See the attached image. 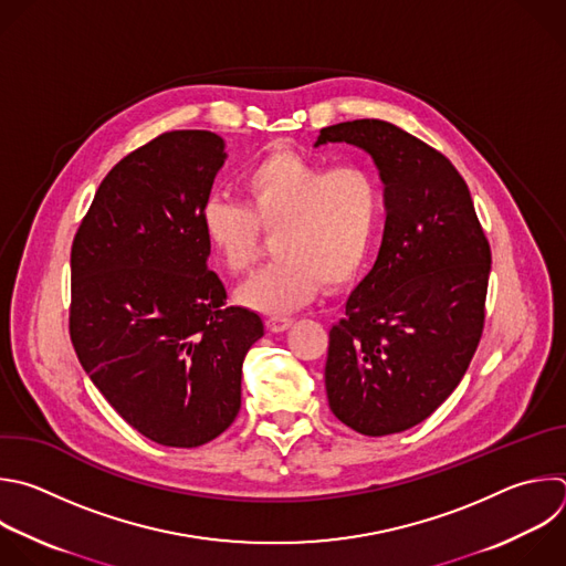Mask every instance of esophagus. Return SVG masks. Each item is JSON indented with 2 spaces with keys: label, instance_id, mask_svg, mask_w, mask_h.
I'll return each mask as SVG.
<instances>
[{
  "label": "esophagus",
  "instance_id": "obj_1",
  "mask_svg": "<svg viewBox=\"0 0 566 566\" xmlns=\"http://www.w3.org/2000/svg\"><path fill=\"white\" fill-rule=\"evenodd\" d=\"M291 324H293L291 317H269V319H266V328H269L271 333H282V331H286Z\"/></svg>",
  "mask_w": 566,
  "mask_h": 566
}]
</instances>
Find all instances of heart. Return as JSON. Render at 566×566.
I'll return each instance as SVG.
<instances>
[{
    "label": "heart",
    "instance_id": "b5f03b06",
    "mask_svg": "<svg viewBox=\"0 0 566 566\" xmlns=\"http://www.w3.org/2000/svg\"><path fill=\"white\" fill-rule=\"evenodd\" d=\"M244 205L211 200L205 235L233 273H247L262 233H275L277 260L238 289V302L266 315L308 304L319 282L346 284L361 266L380 220V186L364 166L328 168L291 150H275L242 177Z\"/></svg>",
    "mask_w": 566,
    "mask_h": 566
}]
</instances>
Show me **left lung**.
<instances>
[{
	"mask_svg": "<svg viewBox=\"0 0 566 566\" xmlns=\"http://www.w3.org/2000/svg\"><path fill=\"white\" fill-rule=\"evenodd\" d=\"M339 142L378 166L387 224L378 260L328 331L324 385L339 422L380 438L427 420L464 378L484 326L491 249L442 153L382 119L322 128L315 146Z\"/></svg>",
	"mask_w": 566,
	"mask_h": 566,
	"instance_id": "8db88e82",
	"label": "left lung"
}]
</instances>
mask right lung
I'll return each instance as SVG.
<instances>
[{
  "label": "right lung",
  "mask_w": 566,
  "mask_h": 566,
  "mask_svg": "<svg viewBox=\"0 0 566 566\" xmlns=\"http://www.w3.org/2000/svg\"><path fill=\"white\" fill-rule=\"evenodd\" d=\"M211 130H170L99 184L71 249V339L93 385L144 438L193 449L240 413L264 335L209 271L205 209L224 166Z\"/></svg>",
  "instance_id": "1"
}]
</instances>
